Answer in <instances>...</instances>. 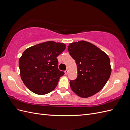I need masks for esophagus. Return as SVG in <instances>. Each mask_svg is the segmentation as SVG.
I'll return each mask as SVG.
<instances>
[{"instance_id":"obj_1","label":"esophagus","mask_w":130,"mask_h":130,"mask_svg":"<svg viewBox=\"0 0 130 130\" xmlns=\"http://www.w3.org/2000/svg\"><path fill=\"white\" fill-rule=\"evenodd\" d=\"M64 73H65V74H67L68 73V69H66L65 71H64Z\"/></svg>"}]
</instances>
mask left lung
<instances>
[{"label": "left lung", "mask_w": 130, "mask_h": 130, "mask_svg": "<svg viewBox=\"0 0 130 130\" xmlns=\"http://www.w3.org/2000/svg\"><path fill=\"white\" fill-rule=\"evenodd\" d=\"M68 50L75 60L77 69V78L70 81L72 90L84 98L99 92L111 74L107 55L95 45L85 41L70 43Z\"/></svg>", "instance_id": "1"}]
</instances>
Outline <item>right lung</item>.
I'll return each mask as SVG.
<instances>
[{
	"label": "right lung",
	"mask_w": 130,
	"mask_h": 130,
	"mask_svg": "<svg viewBox=\"0 0 130 130\" xmlns=\"http://www.w3.org/2000/svg\"><path fill=\"white\" fill-rule=\"evenodd\" d=\"M66 49L64 43L48 41L26 49L19 60L23 83L33 93L44 95L53 90L64 73L58 69L57 57Z\"/></svg>",
	"instance_id": "1"
}]
</instances>
